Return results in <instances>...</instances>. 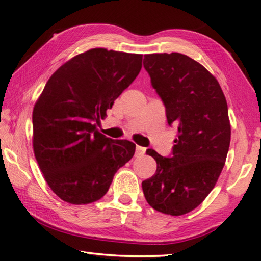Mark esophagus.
Masks as SVG:
<instances>
[{
	"instance_id": "obj_1",
	"label": "esophagus",
	"mask_w": 261,
	"mask_h": 261,
	"mask_svg": "<svg viewBox=\"0 0 261 261\" xmlns=\"http://www.w3.org/2000/svg\"><path fill=\"white\" fill-rule=\"evenodd\" d=\"M145 151H146L145 147H142L139 145L136 146V155H137V157H141V155L145 154Z\"/></svg>"
}]
</instances>
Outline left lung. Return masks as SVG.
I'll use <instances>...</instances> for the list:
<instances>
[{
	"label": "left lung",
	"mask_w": 261,
	"mask_h": 261,
	"mask_svg": "<svg viewBox=\"0 0 261 261\" xmlns=\"http://www.w3.org/2000/svg\"><path fill=\"white\" fill-rule=\"evenodd\" d=\"M144 68L178 138L170 158L146 150L157 170L142 182L143 192L155 211L182 216L203 203L223 171L231 142L226 98L216 77L182 54H149Z\"/></svg>",
	"instance_id": "left-lung-1"
}]
</instances>
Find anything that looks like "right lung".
Here are the masks:
<instances>
[{
    "label": "right lung",
    "mask_w": 261,
    "mask_h": 261,
    "mask_svg": "<svg viewBox=\"0 0 261 261\" xmlns=\"http://www.w3.org/2000/svg\"><path fill=\"white\" fill-rule=\"evenodd\" d=\"M143 55L93 48L61 65L33 110L35 158L53 192L85 205L100 199L136 144L97 130L99 120L142 69Z\"/></svg>",
    "instance_id": "add662e5"
}]
</instances>
